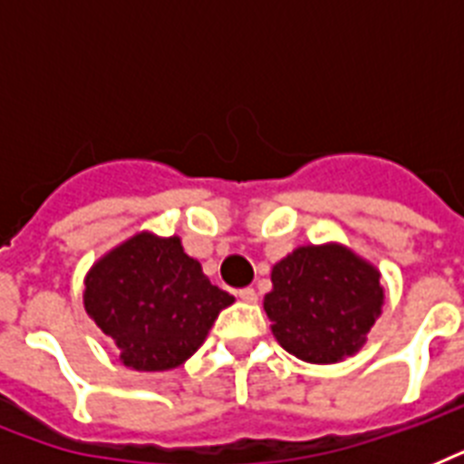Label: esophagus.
<instances>
[{
	"instance_id": "obj_1",
	"label": "esophagus",
	"mask_w": 464,
	"mask_h": 464,
	"mask_svg": "<svg viewBox=\"0 0 464 464\" xmlns=\"http://www.w3.org/2000/svg\"><path fill=\"white\" fill-rule=\"evenodd\" d=\"M238 298L240 301H246V304H255L257 301V291L253 286H246V289L238 291Z\"/></svg>"
}]
</instances>
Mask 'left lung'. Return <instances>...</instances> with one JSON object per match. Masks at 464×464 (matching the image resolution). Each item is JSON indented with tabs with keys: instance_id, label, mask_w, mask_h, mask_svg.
<instances>
[{
	"instance_id": "obj_1",
	"label": "left lung",
	"mask_w": 464,
	"mask_h": 464,
	"mask_svg": "<svg viewBox=\"0 0 464 464\" xmlns=\"http://www.w3.org/2000/svg\"><path fill=\"white\" fill-rule=\"evenodd\" d=\"M265 296L276 342L310 363L359 352L381 315L378 269L339 246L298 247L272 269Z\"/></svg>"
}]
</instances>
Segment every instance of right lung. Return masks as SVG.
I'll use <instances>...</instances> for the list:
<instances>
[{
    "label": "right lung",
    "mask_w": 464,
    "mask_h": 464,
    "mask_svg": "<svg viewBox=\"0 0 464 464\" xmlns=\"http://www.w3.org/2000/svg\"><path fill=\"white\" fill-rule=\"evenodd\" d=\"M226 294L185 255L180 238L140 233L86 276L83 305L101 330L120 346V361L134 371L180 366L211 330Z\"/></svg>",
    "instance_id": "obj_1"
}]
</instances>
